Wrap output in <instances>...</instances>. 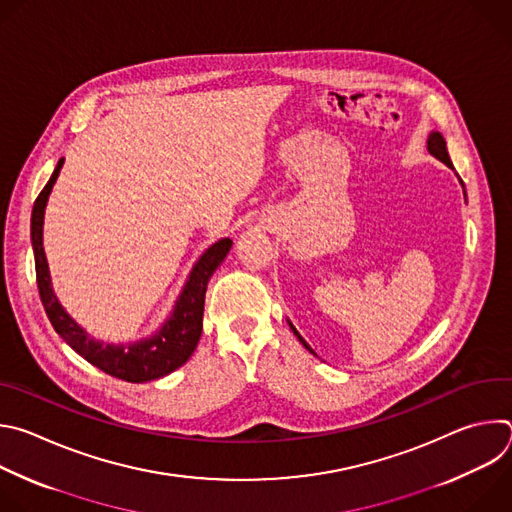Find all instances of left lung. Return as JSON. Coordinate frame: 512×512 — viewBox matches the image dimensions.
Here are the masks:
<instances>
[{
    "mask_svg": "<svg viewBox=\"0 0 512 512\" xmlns=\"http://www.w3.org/2000/svg\"><path fill=\"white\" fill-rule=\"evenodd\" d=\"M427 152L433 156V158H437L440 162H444L448 168H452L454 170V166H452V160H450V154H448V148H446V139H444V135L440 133V131H431L429 133V137H427ZM291 326V324H289ZM291 330H294V334L298 336V340L312 352V354H316L312 348H310V344L300 336V332L291 326Z\"/></svg>",
    "mask_w": 512,
    "mask_h": 512,
    "instance_id": "left-lung-1",
    "label": "left lung"
}]
</instances>
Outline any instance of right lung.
<instances>
[{
  "label": "right lung",
  "instance_id": "obj_1",
  "mask_svg": "<svg viewBox=\"0 0 512 512\" xmlns=\"http://www.w3.org/2000/svg\"><path fill=\"white\" fill-rule=\"evenodd\" d=\"M64 160H58L48 184L38 194L34 208H32V249L36 261V283L40 291V300L46 310V316L60 338L79 352L93 367L101 369L103 373L127 381V383H148L160 377L174 373L178 367L192 356L200 334H202V314H204V296L206 285L216 267L221 265L227 253L233 247L231 239L216 241L208 247L196 265L190 271V277L182 289V294L174 306L172 316L164 322V326L150 338H143L139 342L123 344H103L101 340L91 338L75 320H72L60 302L56 300L48 263L42 247V227H44V208L52 186L60 174Z\"/></svg>",
  "mask_w": 512,
  "mask_h": 512
}]
</instances>
